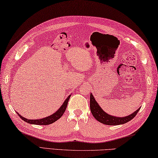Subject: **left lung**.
I'll list each match as a JSON object with an SVG mask.
<instances>
[{
	"mask_svg": "<svg viewBox=\"0 0 158 158\" xmlns=\"http://www.w3.org/2000/svg\"><path fill=\"white\" fill-rule=\"evenodd\" d=\"M90 107L91 113L93 114V117L95 118L97 121L102 123L104 124L110 125V126H116L119 124H124L127 123L128 122L131 121L132 119H133L137 113H138L140 108H139L136 111H135L133 113L127 117H114L108 113L102 110V108L99 106V105L97 104L95 101V99L94 98L93 94L90 93Z\"/></svg>",
	"mask_w": 158,
	"mask_h": 158,
	"instance_id": "8db88e82",
	"label": "left lung"
}]
</instances>
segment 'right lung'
Instances as JSON below:
<instances>
[{"instance_id": "1", "label": "right lung", "mask_w": 158, "mask_h": 158, "mask_svg": "<svg viewBox=\"0 0 158 158\" xmlns=\"http://www.w3.org/2000/svg\"><path fill=\"white\" fill-rule=\"evenodd\" d=\"M70 96L71 95H69L68 97V98L65 100L64 103H63L61 106L58 109V110H56L55 113H53L52 114H51L50 116L45 117V118L40 119H27L26 118H25V117H23V116H21V114H19L18 113H17V114H19V116L21 117V118L23 120V121H25L27 123H29V124H36V125L51 124H52V123H54V122H56V120H58L59 118H61V116L64 114L65 109H66V108H67L68 103V101H69Z\"/></svg>"}]
</instances>
